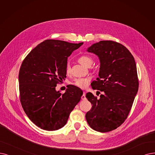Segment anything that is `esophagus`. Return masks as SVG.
Segmentation results:
<instances>
[{"label": "esophagus", "mask_w": 155, "mask_h": 155, "mask_svg": "<svg viewBox=\"0 0 155 155\" xmlns=\"http://www.w3.org/2000/svg\"><path fill=\"white\" fill-rule=\"evenodd\" d=\"M81 98L83 99V100H85V99H86V91L83 92V94L81 97Z\"/></svg>", "instance_id": "34e87169"}]
</instances>
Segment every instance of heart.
<instances>
[{
    "label": "heart",
    "mask_w": 155,
    "mask_h": 155,
    "mask_svg": "<svg viewBox=\"0 0 155 155\" xmlns=\"http://www.w3.org/2000/svg\"><path fill=\"white\" fill-rule=\"evenodd\" d=\"M78 61L81 64V65L85 66V67H90L94 61L91 57L88 56V55H82L78 58ZM65 72L67 74H69L71 72V66L68 64L66 65L65 67ZM90 78H78L76 79L75 81H74V84L76 86H78L79 88H84L86 86H88L90 81Z\"/></svg>",
    "instance_id": "heart-1"
}]
</instances>
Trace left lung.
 <instances>
[{
    "label": "left lung",
    "instance_id": "obj_1",
    "mask_svg": "<svg viewBox=\"0 0 155 155\" xmlns=\"http://www.w3.org/2000/svg\"><path fill=\"white\" fill-rule=\"evenodd\" d=\"M86 51L100 60L98 77L91 83L94 90L104 91L97 98L88 92L86 97L92 107L86 119L94 130L107 132L125 121L139 88L137 67L134 57L123 45L112 41H101Z\"/></svg>",
    "mask_w": 155,
    "mask_h": 155
}]
</instances>
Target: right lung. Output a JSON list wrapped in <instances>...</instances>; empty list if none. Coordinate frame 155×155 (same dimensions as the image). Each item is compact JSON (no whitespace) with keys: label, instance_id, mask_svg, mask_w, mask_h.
Returning a JSON list of instances; mask_svg holds the SVG:
<instances>
[{"label":"right lung","instance_id":"1","mask_svg":"<svg viewBox=\"0 0 155 155\" xmlns=\"http://www.w3.org/2000/svg\"><path fill=\"white\" fill-rule=\"evenodd\" d=\"M83 44L48 39L31 51L23 61L18 81L22 107L38 127L54 131L66 124L83 91L72 85L64 94L57 84L66 78L67 57Z\"/></svg>","mask_w":155,"mask_h":155}]
</instances>
